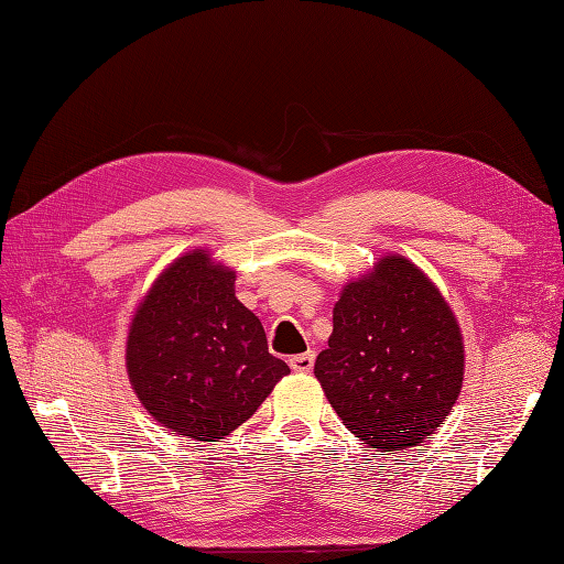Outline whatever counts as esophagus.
<instances>
[{
    "label": "esophagus",
    "instance_id": "34e87169",
    "mask_svg": "<svg viewBox=\"0 0 564 564\" xmlns=\"http://www.w3.org/2000/svg\"><path fill=\"white\" fill-rule=\"evenodd\" d=\"M313 365H315V354H313V351H308V354H299V356H292V358H289V368H292L294 372H301V375L311 372V370H313Z\"/></svg>",
    "mask_w": 564,
    "mask_h": 564
}]
</instances>
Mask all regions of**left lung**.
Here are the masks:
<instances>
[{
  "mask_svg": "<svg viewBox=\"0 0 564 564\" xmlns=\"http://www.w3.org/2000/svg\"><path fill=\"white\" fill-rule=\"evenodd\" d=\"M315 377L348 432L387 451L430 438L458 401L460 325L434 282L403 256H384L348 282Z\"/></svg>",
  "mask_w": 564,
  "mask_h": 564,
  "instance_id": "8db88e82",
  "label": "left lung"
}]
</instances>
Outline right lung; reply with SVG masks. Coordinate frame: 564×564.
Listing matches in <instances>:
<instances>
[{"label": "right lung", "mask_w": 564, "mask_h": 564, "mask_svg": "<svg viewBox=\"0 0 564 564\" xmlns=\"http://www.w3.org/2000/svg\"><path fill=\"white\" fill-rule=\"evenodd\" d=\"M126 368L149 415L196 441L235 432L289 375L261 319L235 296V270L204 249L151 284L130 323Z\"/></svg>", "instance_id": "right-lung-1"}]
</instances>
